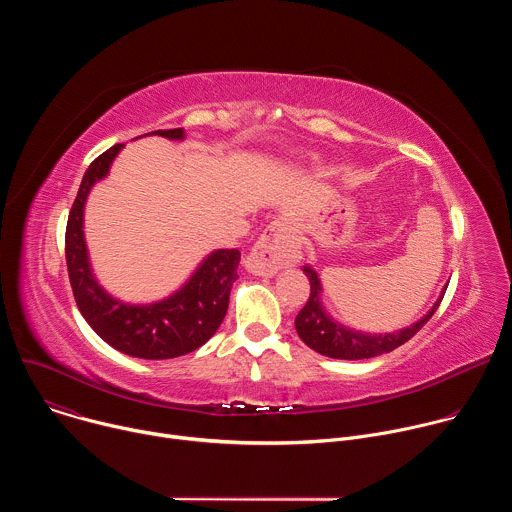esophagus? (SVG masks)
Returning a JSON list of instances; mask_svg holds the SVG:
<instances>
[{
	"label": "esophagus",
	"instance_id": "1",
	"mask_svg": "<svg viewBox=\"0 0 512 512\" xmlns=\"http://www.w3.org/2000/svg\"><path fill=\"white\" fill-rule=\"evenodd\" d=\"M300 253V241L294 225L285 221V218H279V221L271 223L263 231L253 251L249 253L245 267L253 275L271 277L279 269L296 265L302 257Z\"/></svg>",
	"mask_w": 512,
	"mask_h": 512
}]
</instances>
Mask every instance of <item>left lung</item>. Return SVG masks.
<instances>
[{
    "instance_id": "1",
    "label": "left lung",
    "mask_w": 512,
    "mask_h": 512,
    "mask_svg": "<svg viewBox=\"0 0 512 512\" xmlns=\"http://www.w3.org/2000/svg\"><path fill=\"white\" fill-rule=\"evenodd\" d=\"M302 271L310 279V300L302 308V312L296 316V332L304 340L306 346L312 350L330 356V358H340V360H360V358H373L385 352L395 350L397 346L405 344L409 338H413L435 314L437 306H440L446 287L442 289V296L437 298V302L429 308L427 314H423L417 322H413L407 328H401L397 332H362L350 326H344L338 322L330 312L326 310L322 302L324 287L320 281V275L314 267L304 265Z\"/></svg>"
}]
</instances>
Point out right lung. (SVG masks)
I'll return each instance as SVG.
<instances>
[{
	"mask_svg": "<svg viewBox=\"0 0 512 512\" xmlns=\"http://www.w3.org/2000/svg\"><path fill=\"white\" fill-rule=\"evenodd\" d=\"M145 135L172 141L186 137L182 127ZM123 148V143L113 145L89 166L68 214L64 253L70 287L83 318L109 346L135 358H176L200 348L225 320L231 287L239 279L241 253L237 249L210 251L176 291L158 302L129 304L111 296L93 273L85 241V206L93 186L109 176Z\"/></svg>",
	"mask_w": 512,
	"mask_h": 512,
	"instance_id": "add662e5",
	"label": "right lung"
}]
</instances>
